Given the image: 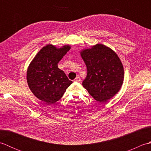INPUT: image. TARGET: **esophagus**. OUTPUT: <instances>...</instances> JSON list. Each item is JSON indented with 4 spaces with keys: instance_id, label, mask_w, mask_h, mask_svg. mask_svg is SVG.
<instances>
[{
    "instance_id": "1",
    "label": "esophagus",
    "mask_w": 151,
    "mask_h": 151,
    "mask_svg": "<svg viewBox=\"0 0 151 151\" xmlns=\"http://www.w3.org/2000/svg\"><path fill=\"white\" fill-rule=\"evenodd\" d=\"M74 81L75 82H81V78L79 77V76H77V77H76V78L74 80Z\"/></svg>"
}]
</instances>
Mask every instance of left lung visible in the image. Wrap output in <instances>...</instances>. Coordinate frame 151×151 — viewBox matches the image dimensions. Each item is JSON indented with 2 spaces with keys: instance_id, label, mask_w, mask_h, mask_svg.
<instances>
[{
  "instance_id": "8db88e82",
  "label": "left lung",
  "mask_w": 151,
  "mask_h": 151,
  "mask_svg": "<svg viewBox=\"0 0 151 151\" xmlns=\"http://www.w3.org/2000/svg\"><path fill=\"white\" fill-rule=\"evenodd\" d=\"M87 67L82 82L96 101L106 102L119 91L123 82L124 69L117 54L104 45L97 44L81 52Z\"/></svg>"
}]
</instances>
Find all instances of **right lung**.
I'll return each mask as SVG.
<instances>
[{
    "label": "right lung",
    "instance_id": "add662e5",
    "mask_svg": "<svg viewBox=\"0 0 151 151\" xmlns=\"http://www.w3.org/2000/svg\"><path fill=\"white\" fill-rule=\"evenodd\" d=\"M70 49L69 45L57 49L47 45L36 54L28 68L27 78L30 89L48 105L59 101L73 83L58 67V63Z\"/></svg>",
    "mask_w": 151,
    "mask_h": 151
}]
</instances>
